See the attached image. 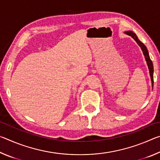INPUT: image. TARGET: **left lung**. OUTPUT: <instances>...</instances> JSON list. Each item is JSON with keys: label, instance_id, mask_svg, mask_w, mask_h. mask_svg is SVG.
<instances>
[{"label": "left lung", "instance_id": "1", "mask_svg": "<svg viewBox=\"0 0 160 160\" xmlns=\"http://www.w3.org/2000/svg\"><path fill=\"white\" fill-rule=\"evenodd\" d=\"M126 34L129 35V36L132 37L133 39H135V41L138 43V44L140 48H141V49L143 52V54H144L145 56V60L147 61V64L148 66V68H149V71H150V77H151V81H152V85L153 87V84H154V79H153V72H154V68H153V64H152V62L151 59L150 58V56H149V53H148V51L147 49V48L145 46V44L142 43L138 39V38L136 36V34L133 32H131V31H128V32H126Z\"/></svg>", "mask_w": 160, "mask_h": 160}]
</instances>
